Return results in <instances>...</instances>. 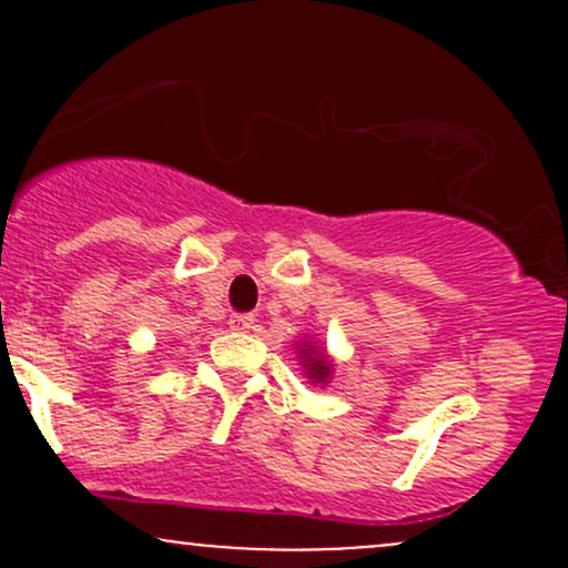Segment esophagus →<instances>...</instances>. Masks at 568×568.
I'll use <instances>...</instances> for the list:
<instances>
[{"mask_svg":"<svg viewBox=\"0 0 568 568\" xmlns=\"http://www.w3.org/2000/svg\"><path fill=\"white\" fill-rule=\"evenodd\" d=\"M253 325H256V317L253 315H232L230 321V328L237 331V334H245V331H251Z\"/></svg>","mask_w":568,"mask_h":568,"instance_id":"34e87169","label":"esophagus"}]
</instances>
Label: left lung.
<instances>
[{
    "instance_id": "8db88e82",
    "label": "left lung",
    "mask_w": 568,
    "mask_h": 568,
    "mask_svg": "<svg viewBox=\"0 0 568 568\" xmlns=\"http://www.w3.org/2000/svg\"><path fill=\"white\" fill-rule=\"evenodd\" d=\"M302 355H304V368H306V374H310L312 382L328 379L331 363L325 361V355H317V352H312V349H302Z\"/></svg>"
}]
</instances>
